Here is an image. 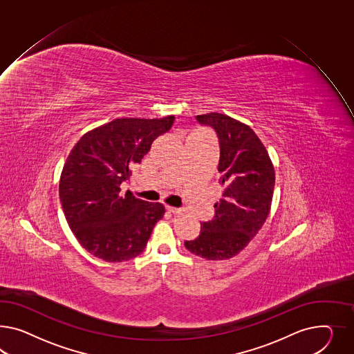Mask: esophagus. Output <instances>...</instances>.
I'll use <instances>...</instances> for the list:
<instances>
[{
    "label": "esophagus",
    "mask_w": 354,
    "mask_h": 354,
    "mask_svg": "<svg viewBox=\"0 0 354 354\" xmlns=\"http://www.w3.org/2000/svg\"><path fill=\"white\" fill-rule=\"evenodd\" d=\"M166 210L171 212L174 215H182L183 214L182 209H176V207H171V206H166Z\"/></svg>",
    "instance_id": "obj_1"
}]
</instances>
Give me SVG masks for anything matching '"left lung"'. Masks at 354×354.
<instances>
[{
  "instance_id": "1",
  "label": "left lung",
  "mask_w": 354,
  "mask_h": 354,
  "mask_svg": "<svg viewBox=\"0 0 354 354\" xmlns=\"http://www.w3.org/2000/svg\"><path fill=\"white\" fill-rule=\"evenodd\" d=\"M215 130L219 142V183L224 188L214 205L215 216L201 223V233L185 241L192 254L207 260L233 258L266 223L274 189V167L264 144L248 124L230 115H196Z\"/></svg>"
}]
</instances>
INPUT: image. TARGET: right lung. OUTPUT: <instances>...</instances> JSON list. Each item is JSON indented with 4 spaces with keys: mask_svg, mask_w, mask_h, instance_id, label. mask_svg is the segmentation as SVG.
<instances>
[{
    "mask_svg": "<svg viewBox=\"0 0 354 354\" xmlns=\"http://www.w3.org/2000/svg\"><path fill=\"white\" fill-rule=\"evenodd\" d=\"M174 120L117 118L86 133L69 153L59 197L77 241L96 258L109 263L136 258L162 219L163 205L135 198L130 191L121 194L120 185Z\"/></svg>",
    "mask_w": 354,
    "mask_h": 354,
    "instance_id": "add662e5",
    "label": "right lung"
}]
</instances>
